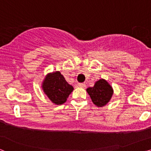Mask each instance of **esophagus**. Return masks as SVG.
<instances>
[{"label":"esophagus","instance_id":"esophagus-1","mask_svg":"<svg viewBox=\"0 0 151 151\" xmlns=\"http://www.w3.org/2000/svg\"><path fill=\"white\" fill-rule=\"evenodd\" d=\"M78 85H79V87H80V88H86V85L85 83H79Z\"/></svg>","mask_w":151,"mask_h":151}]
</instances>
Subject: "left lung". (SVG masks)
Segmentation results:
<instances>
[{"label": "left lung", "instance_id": "left-lung-1", "mask_svg": "<svg viewBox=\"0 0 151 151\" xmlns=\"http://www.w3.org/2000/svg\"><path fill=\"white\" fill-rule=\"evenodd\" d=\"M86 91L91 98L92 103L97 107L106 106L111 99L114 92L112 86L104 79L98 80L93 87L88 88Z\"/></svg>", "mask_w": 151, "mask_h": 151}]
</instances>
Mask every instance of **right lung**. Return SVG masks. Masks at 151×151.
Segmentation results:
<instances>
[{"label":"right lung","instance_id":"add662e5","mask_svg":"<svg viewBox=\"0 0 151 151\" xmlns=\"http://www.w3.org/2000/svg\"><path fill=\"white\" fill-rule=\"evenodd\" d=\"M41 88L45 95L55 105L65 103L74 90L59 71L48 73L42 82Z\"/></svg>","mask_w":151,"mask_h":151}]
</instances>
